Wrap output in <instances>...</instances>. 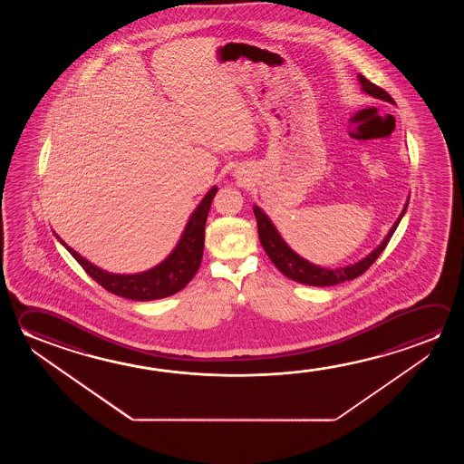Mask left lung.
<instances>
[{
    "instance_id": "1",
    "label": "left lung",
    "mask_w": 464,
    "mask_h": 464,
    "mask_svg": "<svg viewBox=\"0 0 464 464\" xmlns=\"http://www.w3.org/2000/svg\"><path fill=\"white\" fill-rule=\"evenodd\" d=\"M357 81H359L362 92H365L367 95L395 105V102L388 95L387 92L380 89V87L372 84V82H369L364 76L359 74ZM408 204H410V198L406 200L400 217L396 218L393 227L390 228L387 236L383 237V241L371 254H367L364 258L357 260L354 264L338 266V268L315 266V264H312L309 260H305L304 257H301L299 254H296V252L289 247L288 244L285 243V239L281 237L278 229L275 228L274 223H272V220L268 218V215L260 207L254 206V215H256V220H257L260 244L266 249V256L270 257V260L274 262L275 266L280 270L281 274L288 276L291 280L303 283V285H309V286H334V285H338V283H343V281L354 280L359 275L364 274L369 266H372L380 254L387 247L388 241L392 239V236L395 233V229L398 228L400 221H401L404 213H406Z\"/></svg>"
}]
</instances>
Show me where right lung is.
Instances as JSON below:
<instances>
[{
    "label": "right lung",
    "instance_id": "1",
    "mask_svg": "<svg viewBox=\"0 0 464 464\" xmlns=\"http://www.w3.org/2000/svg\"><path fill=\"white\" fill-rule=\"evenodd\" d=\"M217 190L218 188L213 186L212 189L208 190L204 198L198 202L194 212L190 213L183 235L176 244L175 249L169 252V256L165 260H161L159 266L140 274H110L107 270L93 266L79 252L69 247L60 236L56 235V237L93 280L116 296L126 297L132 301H153V299L171 296L178 291H181L194 278V275L198 274V266L202 262V254H204L207 215Z\"/></svg>",
    "mask_w": 464,
    "mask_h": 464
}]
</instances>
